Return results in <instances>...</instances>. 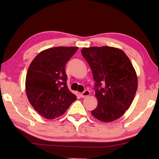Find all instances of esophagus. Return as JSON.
Instances as JSON below:
<instances>
[{"label": "esophagus", "instance_id": "34e87169", "mask_svg": "<svg viewBox=\"0 0 159 159\" xmlns=\"http://www.w3.org/2000/svg\"><path fill=\"white\" fill-rule=\"evenodd\" d=\"M89 94H90V92H89V91L87 90V89H85V91H84L83 92L80 93V96L81 97V98H85V97H86V96H89Z\"/></svg>", "mask_w": 159, "mask_h": 159}]
</instances>
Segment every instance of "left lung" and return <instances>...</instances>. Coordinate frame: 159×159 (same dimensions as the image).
<instances>
[{"instance_id": "obj_1", "label": "left lung", "mask_w": 159, "mask_h": 159, "mask_svg": "<svg viewBox=\"0 0 159 159\" xmlns=\"http://www.w3.org/2000/svg\"><path fill=\"white\" fill-rule=\"evenodd\" d=\"M95 80L98 105L93 116L104 122L117 120L128 109L136 94L137 76L124 51L110 46L81 50Z\"/></svg>"}]
</instances>
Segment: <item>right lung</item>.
Masks as SVG:
<instances>
[{
  "label": "right lung",
  "instance_id": "1",
  "mask_svg": "<svg viewBox=\"0 0 159 159\" xmlns=\"http://www.w3.org/2000/svg\"><path fill=\"white\" fill-rule=\"evenodd\" d=\"M77 47H55L39 53L30 64L26 93L35 111L48 120L66 112L76 96L67 85L66 65Z\"/></svg>",
  "mask_w": 159,
  "mask_h": 159
}]
</instances>
